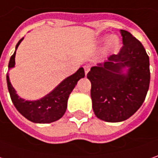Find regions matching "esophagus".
Returning a JSON list of instances; mask_svg holds the SVG:
<instances>
[{
  "label": "esophagus",
  "mask_w": 158,
  "mask_h": 158,
  "mask_svg": "<svg viewBox=\"0 0 158 158\" xmlns=\"http://www.w3.org/2000/svg\"><path fill=\"white\" fill-rule=\"evenodd\" d=\"M90 69H91V65H90V64H86V65L84 66V70H85L86 75L88 73V72L90 71Z\"/></svg>",
  "instance_id": "esophagus-1"
}]
</instances>
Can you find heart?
Returning a JSON list of instances; mask_svg holds the SVG:
<instances>
[{
    "label": "heart",
    "mask_w": 158,
    "mask_h": 158,
    "mask_svg": "<svg viewBox=\"0 0 158 158\" xmlns=\"http://www.w3.org/2000/svg\"><path fill=\"white\" fill-rule=\"evenodd\" d=\"M119 44V40L116 36H111L108 40V48L110 50H114L116 49Z\"/></svg>",
    "instance_id": "obj_1"
}]
</instances>
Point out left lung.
<instances>
[{
	"mask_svg": "<svg viewBox=\"0 0 158 158\" xmlns=\"http://www.w3.org/2000/svg\"><path fill=\"white\" fill-rule=\"evenodd\" d=\"M123 47L103 64L87 73L91 81V98L95 116L107 122H121L133 116L146 98L149 81V58L141 41L121 30ZM129 69L127 75L122 67Z\"/></svg>",
	"mask_w": 158,
	"mask_h": 158,
	"instance_id": "left-lung-1",
	"label": "left lung"
}]
</instances>
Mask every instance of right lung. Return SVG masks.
Segmentation results:
<instances>
[{
	"label": "right lung",
	"instance_id": "right-lung-1",
	"mask_svg": "<svg viewBox=\"0 0 158 158\" xmlns=\"http://www.w3.org/2000/svg\"><path fill=\"white\" fill-rule=\"evenodd\" d=\"M24 37L21 39L16 46V50ZM16 51L11 56L9 69L15 65ZM85 77V71L81 67L73 75L65 79L59 86H57L50 94L46 95L44 98L29 102L24 101L17 96L15 89L11 86L9 75L7 73V84L10 94V98L14 106L16 107L19 113L22 114L25 118L33 123L48 124L60 119L65 113L67 108V101L70 94L77 85L81 78Z\"/></svg>",
	"mask_w": 158,
	"mask_h": 158
}]
</instances>
